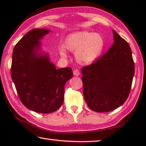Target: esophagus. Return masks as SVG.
I'll return each instance as SVG.
<instances>
[{
  "label": "esophagus",
  "instance_id": "obj_1",
  "mask_svg": "<svg viewBox=\"0 0 146 146\" xmlns=\"http://www.w3.org/2000/svg\"><path fill=\"white\" fill-rule=\"evenodd\" d=\"M80 74V72L79 70H78V69L74 70V71H73V75H74L77 76H79Z\"/></svg>",
  "mask_w": 146,
  "mask_h": 146
}]
</instances>
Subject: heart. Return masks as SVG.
<instances>
[{
    "mask_svg": "<svg viewBox=\"0 0 146 146\" xmlns=\"http://www.w3.org/2000/svg\"><path fill=\"white\" fill-rule=\"evenodd\" d=\"M105 46L104 39L98 33L77 31L68 35L64 39L63 48L71 52H75L76 60L82 64H90L100 56ZM63 58L67 57L63 49L60 50Z\"/></svg>",
    "mask_w": 146,
    "mask_h": 146,
    "instance_id": "obj_1",
    "label": "heart"
}]
</instances>
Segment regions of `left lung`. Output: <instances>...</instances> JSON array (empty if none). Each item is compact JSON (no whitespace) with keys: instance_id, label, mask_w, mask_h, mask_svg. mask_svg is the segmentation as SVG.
<instances>
[{"instance_id":"obj_1","label":"left lung","mask_w":146,"mask_h":146,"mask_svg":"<svg viewBox=\"0 0 146 146\" xmlns=\"http://www.w3.org/2000/svg\"><path fill=\"white\" fill-rule=\"evenodd\" d=\"M114 42L94 63L82 68L83 92L89 108L108 112L127 99L134 75V62L128 42L113 31Z\"/></svg>"}]
</instances>
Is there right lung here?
Wrapping results in <instances>:
<instances>
[{"mask_svg": "<svg viewBox=\"0 0 146 146\" xmlns=\"http://www.w3.org/2000/svg\"><path fill=\"white\" fill-rule=\"evenodd\" d=\"M49 30L35 29L23 36L13 49L11 77L20 100L29 110L49 113L63 103L64 85L73 76L70 67L56 69L48 54H39V40Z\"/></svg>", "mask_w": 146, "mask_h": 146, "instance_id": "obj_1", "label": "right lung"}]
</instances>
